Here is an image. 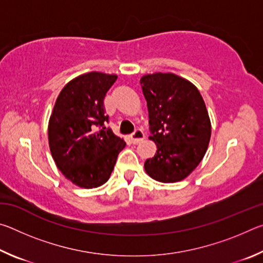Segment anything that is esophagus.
Wrapping results in <instances>:
<instances>
[{
	"mask_svg": "<svg viewBox=\"0 0 263 263\" xmlns=\"http://www.w3.org/2000/svg\"><path fill=\"white\" fill-rule=\"evenodd\" d=\"M144 139H145V133L141 128H137V130L131 135V140L133 144H139V142Z\"/></svg>",
	"mask_w": 263,
	"mask_h": 263,
	"instance_id": "esophagus-1",
	"label": "esophagus"
}]
</instances>
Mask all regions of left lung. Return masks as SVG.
<instances>
[{
  "label": "left lung",
  "instance_id": "obj_1",
  "mask_svg": "<svg viewBox=\"0 0 263 263\" xmlns=\"http://www.w3.org/2000/svg\"><path fill=\"white\" fill-rule=\"evenodd\" d=\"M140 83L147 102L149 139L158 148L145 161V171L163 183L183 180L202 161L210 141L203 97L193 83L172 73L145 75Z\"/></svg>",
  "mask_w": 263,
  "mask_h": 263
}]
</instances>
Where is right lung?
Segmentation results:
<instances>
[{
  "label": "right lung",
  "mask_w": 263,
  "mask_h": 263,
  "mask_svg": "<svg viewBox=\"0 0 263 263\" xmlns=\"http://www.w3.org/2000/svg\"><path fill=\"white\" fill-rule=\"evenodd\" d=\"M116 75L90 72L68 82L58 96L48 123V144L57 167L82 188L109 180L125 141L105 127L104 99Z\"/></svg>",
  "instance_id": "obj_1"
}]
</instances>
